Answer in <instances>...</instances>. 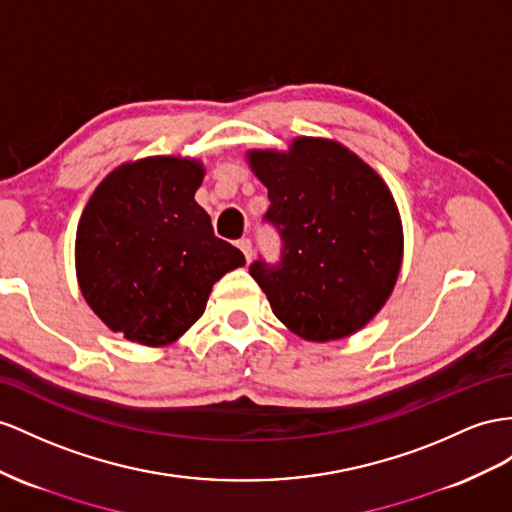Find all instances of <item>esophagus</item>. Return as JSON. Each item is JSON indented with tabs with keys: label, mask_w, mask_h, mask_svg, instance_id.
Masks as SVG:
<instances>
[{
	"label": "esophagus",
	"mask_w": 512,
	"mask_h": 512,
	"mask_svg": "<svg viewBox=\"0 0 512 512\" xmlns=\"http://www.w3.org/2000/svg\"><path fill=\"white\" fill-rule=\"evenodd\" d=\"M238 248H240V251L244 253L246 261H251V259H253V244H251V240H248V238L238 240Z\"/></svg>",
	"instance_id": "obj_1"
}]
</instances>
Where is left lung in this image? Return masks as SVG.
I'll use <instances>...</instances> for the list:
<instances>
[{"label": "left lung", "mask_w": 512, "mask_h": 512, "mask_svg": "<svg viewBox=\"0 0 512 512\" xmlns=\"http://www.w3.org/2000/svg\"><path fill=\"white\" fill-rule=\"evenodd\" d=\"M268 188L266 222L281 235V259H257L251 277L287 329L307 342L361 331L398 281L402 222L374 168L344 144L294 138L290 151H248Z\"/></svg>", "instance_id": "obj_1"}]
</instances>
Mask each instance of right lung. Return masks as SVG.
<instances>
[{
	"instance_id": "right-lung-1",
	"label": "right lung",
	"mask_w": 512,
	"mask_h": 512,
	"mask_svg": "<svg viewBox=\"0 0 512 512\" xmlns=\"http://www.w3.org/2000/svg\"><path fill=\"white\" fill-rule=\"evenodd\" d=\"M203 175L190 157H144L114 168L84 207L77 283L101 322L129 342H177L203 316L212 285L246 264L194 201Z\"/></svg>"
}]
</instances>
